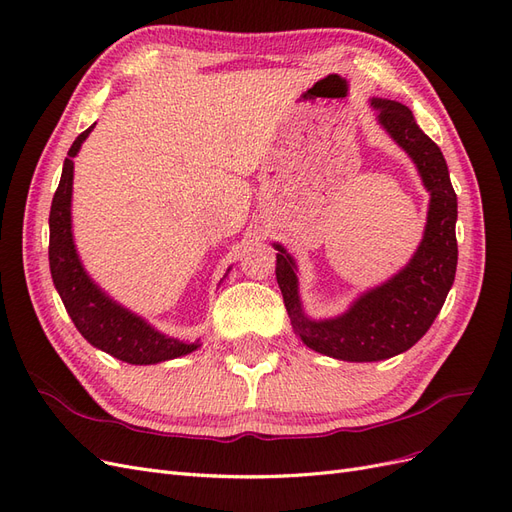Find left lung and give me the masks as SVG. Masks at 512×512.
<instances>
[{"label": "left lung", "instance_id": "left-lung-1", "mask_svg": "<svg viewBox=\"0 0 512 512\" xmlns=\"http://www.w3.org/2000/svg\"><path fill=\"white\" fill-rule=\"evenodd\" d=\"M371 106L380 126L412 158L431 194L425 235L412 260L389 282L361 294L346 314L312 320L301 309L294 260L273 243L275 277L292 329L307 348L352 363L391 359L412 348L440 314L457 271V194L440 147L416 126L408 106L382 98L371 100Z\"/></svg>", "mask_w": 512, "mask_h": 512}]
</instances>
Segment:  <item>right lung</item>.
<instances>
[{"label":"right lung","instance_id":"obj_1","mask_svg":"<svg viewBox=\"0 0 512 512\" xmlns=\"http://www.w3.org/2000/svg\"><path fill=\"white\" fill-rule=\"evenodd\" d=\"M94 126L76 136L64 162V170H61L57 192L53 196L49 215V262L53 284L68 309L74 327L79 329V333L91 346L104 350L106 354L115 356V359L132 365H153L190 354L198 348V342L185 344L179 342V339L166 337L160 331L151 329L141 316L117 305L91 282V277L81 265L79 254H76L70 218L74 177L72 158L79 153L83 141L94 130Z\"/></svg>","mask_w":512,"mask_h":512}]
</instances>
